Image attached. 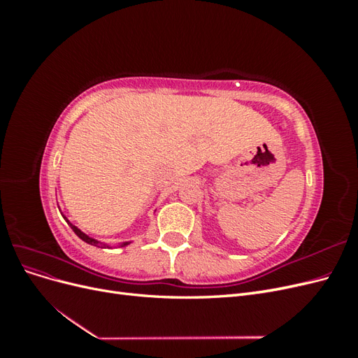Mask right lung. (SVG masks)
Returning a JSON list of instances; mask_svg holds the SVG:
<instances>
[{
    "label": "right lung",
    "instance_id": "1",
    "mask_svg": "<svg viewBox=\"0 0 358 358\" xmlns=\"http://www.w3.org/2000/svg\"><path fill=\"white\" fill-rule=\"evenodd\" d=\"M62 216H64V215H62ZM64 220L67 221V224L71 227V230H73L76 234H78V236L80 237V239H82L83 242L90 243V245H94V246H99V248H112L110 245H107V243H101V242H99V241H96V239H94V237H91V236H88V234H85L82 230H79L78 227L73 225V224H71V222L67 220V216H64ZM129 243H131V242H122V243H119L117 246H119V248H122V246H127V245H129Z\"/></svg>",
    "mask_w": 358,
    "mask_h": 358
}]
</instances>
